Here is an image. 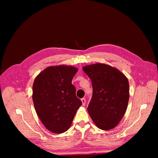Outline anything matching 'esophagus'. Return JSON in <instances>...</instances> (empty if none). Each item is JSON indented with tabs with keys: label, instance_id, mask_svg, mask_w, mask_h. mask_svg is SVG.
<instances>
[{
	"label": "esophagus",
	"instance_id": "obj_1",
	"mask_svg": "<svg viewBox=\"0 0 158 158\" xmlns=\"http://www.w3.org/2000/svg\"><path fill=\"white\" fill-rule=\"evenodd\" d=\"M81 101H82V105L84 106L85 104V98H82V99H81Z\"/></svg>",
	"mask_w": 158,
	"mask_h": 158
}]
</instances>
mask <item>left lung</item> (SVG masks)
Here are the masks:
<instances>
[{
	"label": "left lung",
	"mask_w": 158,
	"mask_h": 158,
	"mask_svg": "<svg viewBox=\"0 0 158 158\" xmlns=\"http://www.w3.org/2000/svg\"><path fill=\"white\" fill-rule=\"evenodd\" d=\"M82 69L93 85V97L87 107L90 117L100 129L114 128L127 107V78L115 67L102 63L85 65Z\"/></svg>",
	"instance_id": "obj_1"
}]
</instances>
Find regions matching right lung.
Listing matches in <instances>:
<instances>
[{
  "label": "right lung",
  "instance_id": "right-lung-1",
  "mask_svg": "<svg viewBox=\"0 0 158 158\" xmlns=\"http://www.w3.org/2000/svg\"><path fill=\"white\" fill-rule=\"evenodd\" d=\"M77 71L73 66H50L34 81L32 100L36 113L51 132L61 134L68 130L82 104L72 84Z\"/></svg>",
  "mask_w": 158,
  "mask_h": 158
}]
</instances>
